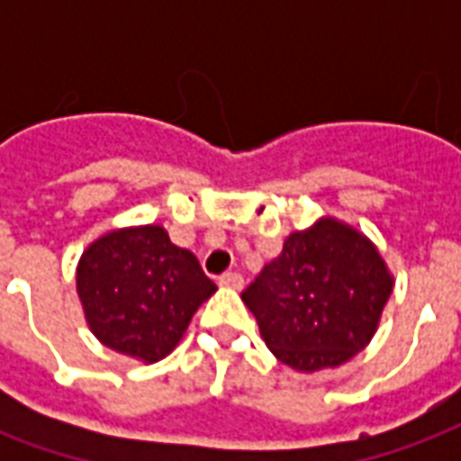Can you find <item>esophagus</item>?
<instances>
[{
	"label": "esophagus",
	"mask_w": 461,
	"mask_h": 461,
	"mask_svg": "<svg viewBox=\"0 0 461 461\" xmlns=\"http://www.w3.org/2000/svg\"><path fill=\"white\" fill-rule=\"evenodd\" d=\"M220 286L240 291L241 286H244V279H241V274H237V271H227V274H221L220 276Z\"/></svg>",
	"instance_id": "esophagus-1"
}]
</instances>
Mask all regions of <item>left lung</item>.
I'll return each instance as SVG.
<instances>
[{
  "label": "left lung",
  "mask_w": 461,
  "mask_h": 461,
  "mask_svg": "<svg viewBox=\"0 0 461 461\" xmlns=\"http://www.w3.org/2000/svg\"><path fill=\"white\" fill-rule=\"evenodd\" d=\"M393 274L366 234L323 217L294 231L241 301L261 339L299 373L339 367L375 336Z\"/></svg>",
  "instance_id": "1"
}]
</instances>
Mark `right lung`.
Segmentation results:
<instances>
[{"label":"right lung","mask_w":461,"mask_h":461,"mask_svg":"<svg viewBox=\"0 0 461 461\" xmlns=\"http://www.w3.org/2000/svg\"><path fill=\"white\" fill-rule=\"evenodd\" d=\"M86 323L111 350L158 363L180 343L194 311L217 291L197 257L160 224L98 237L76 267Z\"/></svg>","instance_id":"1"}]
</instances>
